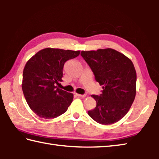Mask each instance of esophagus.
I'll list each match as a JSON object with an SVG mask.
<instances>
[{"label":"esophagus","instance_id":"esophagus-1","mask_svg":"<svg viewBox=\"0 0 159 159\" xmlns=\"http://www.w3.org/2000/svg\"><path fill=\"white\" fill-rule=\"evenodd\" d=\"M76 96L79 97V98H85V97L86 96V95H80V94H76Z\"/></svg>","mask_w":159,"mask_h":159}]
</instances>
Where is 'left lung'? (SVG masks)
Masks as SVG:
<instances>
[{"mask_svg":"<svg viewBox=\"0 0 159 159\" xmlns=\"http://www.w3.org/2000/svg\"><path fill=\"white\" fill-rule=\"evenodd\" d=\"M80 55L103 89L99 95L92 96L97 105L88 115L102 125L118 122L128 112L135 98L137 74L133 62L111 48L82 51Z\"/></svg>","mask_w":159,"mask_h":159,"instance_id":"8db88e82","label":"left lung"}]
</instances>
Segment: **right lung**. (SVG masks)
<instances>
[{
    "mask_svg": "<svg viewBox=\"0 0 159 159\" xmlns=\"http://www.w3.org/2000/svg\"><path fill=\"white\" fill-rule=\"evenodd\" d=\"M80 51L45 48L34 55L23 71L22 90L29 107L39 117L55 118L66 111L74 95L58 88L63 67Z\"/></svg>",
    "mask_w": 159,
    "mask_h": 159,
    "instance_id": "right-lung-1",
    "label": "right lung"
}]
</instances>
